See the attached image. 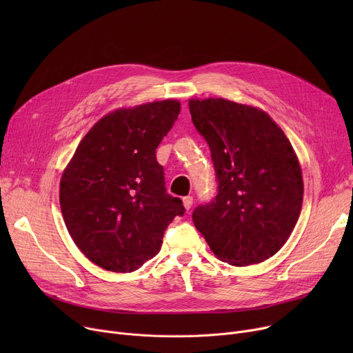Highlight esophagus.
I'll return each instance as SVG.
<instances>
[{"instance_id":"1","label":"esophagus","mask_w":353,"mask_h":353,"mask_svg":"<svg viewBox=\"0 0 353 353\" xmlns=\"http://www.w3.org/2000/svg\"><path fill=\"white\" fill-rule=\"evenodd\" d=\"M183 206L186 208V210H190L192 206H193V197H192V196L183 197Z\"/></svg>"}]
</instances>
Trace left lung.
Wrapping results in <instances>:
<instances>
[{
  "instance_id": "left-lung-1",
  "label": "left lung",
  "mask_w": 353,
  "mask_h": 353,
  "mask_svg": "<svg viewBox=\"0 0 353 353\" xmlns=\"http://www.w3.org/2000/svg\"><path fill=\"white\" fill-rule=\"evenodd\" d=\"M189 110L217 180L216 197L193 212L194 226L221 262L261 263L282 249L299 219V160L262 110L225 99H194Z\"/></svg>"
}]
</instances>
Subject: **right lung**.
<instances>
[{
  "label": "right lung",
  "mask_w": 353,
  "mask_h": 353,
  "mask_svg": "<svg viewBox=\"0 0 353 353\" xmlns=\"http://www.w3.org/2000/svg\"><path fill=\"white\" fill-rule=\"evenodd\" d=\"M180 113L177 100L113 111L80 141L60 181L74 243L97 266L134 272L153 259L183 201L165 192L156 148Z\"/></svg>",
  "instance_id": "obj_1"
}]
</instances>
